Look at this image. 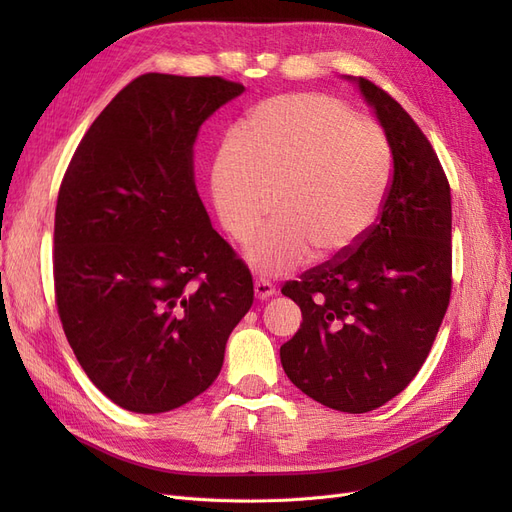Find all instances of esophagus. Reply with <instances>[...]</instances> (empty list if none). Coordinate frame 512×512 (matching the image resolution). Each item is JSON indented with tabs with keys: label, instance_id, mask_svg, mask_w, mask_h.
<instances>
[{
	"label": "esophagus",
	"instance_id": "obj_1",
	"mask_svg": "<svg viewBox=\"0 0 512 512\" xmlns=\"http://www.w3.org/2000/svg\"><path fill=\"white\" fill-rule=\"evenodd\" d=\"M254 292H256V299H269L275 294V286L267 280V277H256Z\"/></svg>",
	"mask_w": 512,
	"mask_h": 512
}]
</instances>
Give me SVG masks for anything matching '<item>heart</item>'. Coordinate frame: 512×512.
<instances>
[{"instance_id":"obj_1","label":"heart","mask_w":512,"mask_h":512,"mask_svg":"<svg viewBox=\"0 0 512 512\" xmlns=\"http://www.w3.org/2000/svg\"><path fill=\"white\" fill-rule=\"evenodd\" d=\"M391 179V141L376 121L331 96L286 94L252 108L241 143H224L211 188L241 243L280 213L247 250L258 271L277 275L312 252L322 260L352 252L378 224Z\"/></svg>"}]
</instances>
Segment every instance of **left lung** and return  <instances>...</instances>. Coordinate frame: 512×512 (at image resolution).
Instances as JSON below:
<instances>
[{"label":"left lung","instance_id":"1","mask_svg":"<svg viewBox=\"0 0 512 512\" xmlns=\"http://www.w3.org/2000/svg\"><path fill=\"white\" fill-rule=\"evenodd\" d=\"M354 81L391 141L389 196L352 252L282 286L303 322L280 359L290 382L318 404L363 414L406 389L438 335L453 288V213L423 130L382 87Z\"/></svg>","mask_w":512,"mask_h":512}]
</instances>
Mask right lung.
<instances>
[{"label":"right lung","mask_w":512,"mask_h":512,"mask_svg":"<svg viewBox=\"0 0 512 512\" xmlns=\"http://www.w3.org/2000/svg\"><path fill=\"white\" fill-rule=\"evenodd\" d=\"M243 89L141 74L91 123L61 179L57 314L89 380L130 412H168L207 391L254 303L250 269L194 185L198 128Z\"/></svg>","instance_id":"add662e5"}]
</instances>
